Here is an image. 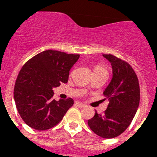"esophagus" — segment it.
Masks as SVG:
<instances>
[{
  "mask_svg": "<svg viewBox=\"0 0 157 157\" xmlns=\"http://www.w3.org/2000/svg\"><path fill=\"white\" fill-rule=\"evenodd\" d=\"M75 105L76 106L78 107V108H83V107H85V105L83 103H82V102H79V101H76Z\"/></svg>",
  "mask_w": 157,
  "mask_h": 157,
  "instance_id": "1",
  "label": "esophagus"
}]
</instances>
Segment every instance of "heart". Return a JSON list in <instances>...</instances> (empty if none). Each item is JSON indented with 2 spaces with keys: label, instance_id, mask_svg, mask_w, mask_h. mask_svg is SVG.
I'll return each instance as SVG.
<instances>
[{
  "label": "heart",
  "instance_id": "1",
  "mask_svg": "<svg viewBox=\"0 0 157 157\" xmlns=\"http://www.w3.org/2000/svg\"><path fill=\"white\" fill-rule=\"evenodd\" d=\"M94 72H107V71L103 66H101V65H97V66L94 67Z\"/></svg>",
  "mask_w": 157,
  "mask_h": 157
}]
</instances>
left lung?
Wrapping results in <instances>:
<instances>
[{
	"label": "left lung",
	"instance_id": "1",
	"mask_svg": "<svg viewBox=\"0 0 157 157\" xmlns=\"http://www.w3.org/2000/svg\"><path fill=\"white\" fill-rule=\"evenodd\" d=\"M103 56L112 65V77L103 92L109 100L105 113L88 120L90 128L104 138H116L126 130L134 119L140 101L138 77L129 63L111 54Z\"/></svg>",
	"mask_w": 157,
	"mask_h": 157
}]
</instances>
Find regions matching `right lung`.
Returning a JSON list of instances; mask_svg holds the SVG:
<instances>
[{
	"instance_id": "right-lung-1",
	"label": "right lung",
	"mask_w": 157,
	"mask_h": 157,
	"mask_svg": "<svg viewBox=\"0 0 157 157\" xmlns=\"http://www.w3.org/2000/svg\"><path fill=\"white\" fill-rule=\"evenodd\" d=\"M79 55L56 50L37 54L23 65L14 89L16 108L23 121L37 130L55 127L74 104L71 98L53 100L52 89L68 81Z\"/></svg>"
}]
</instances>
